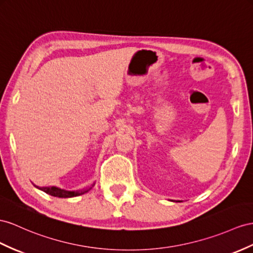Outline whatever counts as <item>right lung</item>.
<instances>
[{"label":"right lung","mask_w":253,"mask_h":253,"mask_svg":"<svg viewBox=\"0 0 253 253\" xmlns=\"http://www.w3.org/2000/svg\"><path fill=\"white\" fill-rule=\"evenodd\" d=\"M94 185H95V183L90 187H88V188L82 189V190H76V191L61 189V188H59V187H55V186H50V187H38L35 185L34 186L36 187V188L41 189L42 191L50 194V196L57 197V198H74V197H78V196H81V194L86 193L87 191H89L93 188Z\"/></svg>","instance_id":"add662e5"}]
</instances>
